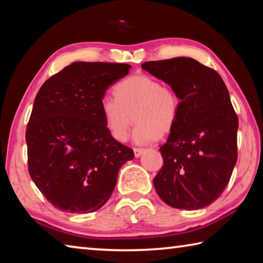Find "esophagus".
<instances>
[{
  "instance_id": "esophagus-1",
  "label": "esophagus",
  "mask_w": 263,
  "mask_h": 263,
  "mask_svg": "<svg viewBox=\"0 0 263 263\" xmlns=\"http://www.w3.org/2000/svg\"><path fill=\"white\" fill-rule=\"evenodd\" d=\"M133 152H135L136 158H139L140 155L145 152V149L144 148H135V149H133Z\"/></svg>"
}]
</instances>
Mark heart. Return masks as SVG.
<instances>
[{"instance_id": "heart-1", "label": "heart", "mask_w": 263, "mask_h": 263, "mask_svg": "<svg viewBox=\"0 0 263 263\" xmlns=\"http://www.w3.org/2000/svg\"><path fill=\"white\" fill-rule=\"evenodd\" d=\"M116 95L101 99V111L105 125L116 140L125 141L132 124L137 125L133 140L146 145L159 139L160 135L174 126L180 109L179 97L171 88L148 75H133L119 82Z\"/></svg>"}]
</instances>
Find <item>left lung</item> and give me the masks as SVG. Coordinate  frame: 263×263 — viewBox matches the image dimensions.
Masks as SVG:
<instances>
[{
	"mask_svg": "<svg viewBox=\"0 0 263 263\" xmlns=\"http://www.w3.org/2000/svg\"><path fill=\"white\" fill-rule=\"evenodd\" d=\"M171 86L180 109L166 144L163 166L154 177L158 195L169 206L198 210L210 205L228 185L237 162L238 117L224 81L193 58L141 65Z\"/></svg>",
	"mask_w": 263,
	"mask_h": 263,
	"instance_id": "obj_1",
	"label": "left lung"
}]
</instances>
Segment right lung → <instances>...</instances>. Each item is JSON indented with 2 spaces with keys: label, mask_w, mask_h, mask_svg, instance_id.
I'll use <instances>...</instances> for the list:
<instances>
[{
  "label": "right lung",
  "mask_w": 263,
  "mask_h": 263,
  "mask_svg": "<svg viewBox=\"0 0 263 263\" xmlns=\"http://www.w3.org/2000/svg\"><path fill=\"white\" fill-rule=\"evenodd\" d=\"M130 67L73 62L48 79L35 96L25 135L29 173L61 211L99 210L111 197L119 169L135 158L111 136L101 111L106 89Z\"/></svg>",
  "instance_id": "obj_1"
}]
</instances>
